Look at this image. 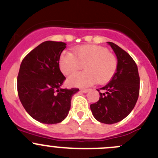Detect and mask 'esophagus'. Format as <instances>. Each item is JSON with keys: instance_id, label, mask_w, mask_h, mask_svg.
Here are the masks:
<instances>
[{"instance_id": "1", "label": "esophagus", "mask_w": 158, "mask_h": 158, "mask_svg": "<svg viewBox=\"0 0 158 158\" xmlns=\"http://www.w3.org/2000/svg\"><path fill=\"white\" fill-rule=\"evenodd\" d=\"M81 91L84 93H88V91H89V89H81Z\"/></svg>"}]
</instances>
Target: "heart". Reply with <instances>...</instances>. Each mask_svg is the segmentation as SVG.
<instances>
[{
    "instance_id": "1",
    "label": "heart",
    "mask_w": 158,
    "mask_h": 158,
    "mask_svg": "<svg viewBox=\"0 0 158 158\" xmlns=\"http://www.w3.org/2000/svg\"><path fill=\"white\" fill-rule=\"evenodd\" d=\"M59 66L64 74L68 75L81 70L86 71L71 75L67 80L70 86H91L95 82L103 84L114 76L118 67V61L114 54L106 48L95 45H85L73 49V54L63 52L60 56Z\"/></svg>"
}]
</instances>
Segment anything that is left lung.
Listing matches in <instances>:
<instances>
[{
	"instance_id": "8db88e82",
	"label": "left lung",
	"mask_w": 158,
	"mask_h": 158,
	"mask_svg": "<svg viewBox=\"0 0 158 158\" xmlns=\"http://www.w3.org/2000/svg\"><path fill=\"white\" fill-rule=\"evenodd\" d=\"M107 43L116 55L118 67L109 83L100 88L105 92H99V100L90 108L98 121L113 124L125 118L134 108L139 97V77L130 54L115 43Z\"/></svg>"
}]
</instances>
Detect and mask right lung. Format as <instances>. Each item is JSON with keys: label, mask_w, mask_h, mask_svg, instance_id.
I'll use <instances>...</instances> for the list:
<instances>
[{"label": "right lung", "mask_w": 158, "mask_h": 158, "mask_svg": "<svg viewBox=\"0 0 158 158\" xmlns=\"http://www.w3.org/2000/svg\"><path fill=\"white\" fill-rule=\"evenodd\" d=\"M63 42L46 41L32 49L22 60L18 75V93L25 111L45 124L62 122L70 109L77 88H61L66 79L60 70Z\"/></svg>", "instance_id": "1"}]
</instances>
